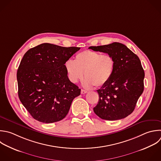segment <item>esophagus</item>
<instances>
[{
    "label": "esophagus",
    "instance_id": "esophagus-1",
    "mask_svg": "<svg viewBox=\"0 0 161 161\" xmlns=\"http://www.w3.org/2000/svg\"><path fill=\"white\" fill-rule=\"evenodd\" d=\"M87 92V91L84 89H81V94H86Z\"/></svg>",
    "mask_w": 161,
    "mask_h": 161
}]
</instances>
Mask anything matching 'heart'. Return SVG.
<instances>
[{
  "label": "heart",
  "mask_w": 161,
  "mask_h": 161,
  "mask_svg": "<svg viewBox=\"0 0 161 161\" xmlns=\"http://www.w3.org/2000/svg\"><path fill=\"white\" fill-rule=\"evenodd\" d=\"M114 57L92 50H85L75 56V61L69 59L65 63V68L69 80L76 83L84 77V85L99 87L106 84L111 79L115 69Z\"/></svg>",
  "instance_id": "1"
}]
</instances>
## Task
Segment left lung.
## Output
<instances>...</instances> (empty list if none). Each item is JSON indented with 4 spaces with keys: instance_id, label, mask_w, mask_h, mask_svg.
I'll return each mask as SVG.
<instances>
[{
    "instance_id": "left-lung-1",
    "label": "left lung",
    "mask_w": 161,
    "mask_h": 161,
    "mask_svg": "<svg viewBox=\"0 0 161 161\" xmlns=\"http://www.w3.org/2000/svg\"><path fill=\"white\" fill-rule=\"evenodd\" d=\"M112 55L116 62L110 80L97 90L99 101L93 108L106 120L123 119L134 110L144 89V70L138 56L125 45L117 42L89 48Z\"/></svg>"
}]
</instances>
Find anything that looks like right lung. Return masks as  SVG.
<instances>
[{
	"label": "right lung",
	"mask_w": 161,
	"mask_h": 161,
	"mask_svg": "<svg viewBox=\"0 0 161 161\" xmlns=\"http://www.w3.org/2000/svg\"><path fill=\"white\" fill-rule=\"evenodd\" d=\"M79 50L43 43L24 55L17 72L18 96L34 119L51 123L68 114L80 89L70 81L65 63Z\"/></svg>",
	"instance_id": "1"
}]
</instances>
